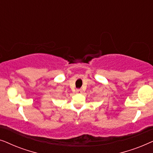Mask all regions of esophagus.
Wrapping results in <instances>:
<instances>
[{
  "mask_svg": "<svg viewBox=\"0 0 153 153\" xmlns=\"http://www.w3.org/2000/svg\"><path fill=\"white\" fill-rule=\"evenodd\" d=\"M76 93H82V90H81V89H77L76 90Z\"/></svg>",
  "mask_w": 153,
  "mask_h": 153,
  "instance_id": "esophagus-1",
  "label": "esophagus"
}]
</instances>
